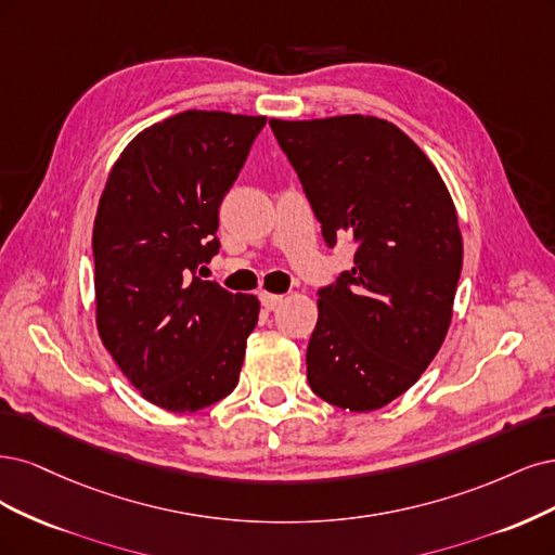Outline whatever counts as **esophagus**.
I'll return each instance as SVG.
<instances>
[{"label": "esophagus", "mask_w": 555, "mask_h": 555, "mask_svg": "<svg viewBox=\"0 0 555 555\" xmlns=\"http://www.w3.org/2000/svg\"><path fill=\"white\" fill-rule=\"evenodd\" d=\"M283 295H274V293H262L260 295V301H262V307L267 309V311H272V309H276L279 304H283Z\"/></svg>", "instance_id": "1"}]
</instances>
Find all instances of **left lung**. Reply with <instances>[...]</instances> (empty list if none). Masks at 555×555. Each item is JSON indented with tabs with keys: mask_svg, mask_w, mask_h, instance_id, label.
I'll list each match as a JSON object with an SVG mask.
<instances>
[{
	"mask_svg": "<svg viewBox=\"0 0 555 555\" xmlns=\"http://www.w3.org/2000/svg\"><path fill=\"white\" fill-rule=\"evenodd\" d=\"M330 246L354 267L318 295L309 385L350 413L413 387L438 354L463 264L456 207L438 168L399 127L371 115L270 119Z\"/></svg>",
	"mask_w": 555,
	"mask_h": 555,
	"instance_id": "obj_1",
	"label": "left lung"
}]
</instances>
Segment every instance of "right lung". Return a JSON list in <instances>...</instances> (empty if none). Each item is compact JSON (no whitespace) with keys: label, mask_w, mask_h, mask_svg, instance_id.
<instances>
[{"label":"right lung","mask_w":555,"mask_h":555,"mask_svg":"<svg viewBox=\"0 0 555 555\" xmlns=\"http://www.w3.org/2000/svg\"><path fill=\"white\" fill-rule=\"evenodd\" d=\"M267 117L186 111L140 131L94 219L96 330L150 403L195 413L240 380L256 295L193 276L219 251V207Z\"/></svg>","instance_id":"add662e5"}]
</instances>
